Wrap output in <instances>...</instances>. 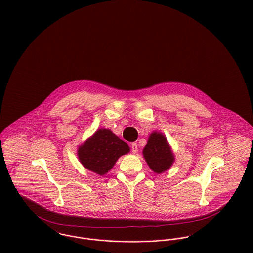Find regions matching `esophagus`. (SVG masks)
<instances>
[{
    "mask_svg": "<svg viewBox=\"0 0 253 253\" xmlns=\"http://www.w3.org/2000/svg\"><path fill=\"white\" fill-rule=\"evenodd\" d=\"M137 151H138L137 144H136V143H132V144H131V152H132L133 154H135V153H137Z\"/></svg>",
    "mask_w": 253,
    "mask_h": 253,
    "instance_id": "1",
    "label": "esophagus"
}]
</instances>
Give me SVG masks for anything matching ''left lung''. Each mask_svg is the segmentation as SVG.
I'll return each instance as SVG.
<instances>
[{"mask_svg": "<svg viewBox=\"0 0 253 253\" xmlns=\"http://www.w3.org/2000/svg\"><path fill=\"white\" fill-rule=\"evenodd\" d=\"M143 156L150 169L156 173L168 170L174 162V156L166 136L161 132H153L143 149Z\"/></svg>", "mask_w": 253, "mask_h": 253, "instance_id": "obj_1", "label": "left lung"}]
</instances>
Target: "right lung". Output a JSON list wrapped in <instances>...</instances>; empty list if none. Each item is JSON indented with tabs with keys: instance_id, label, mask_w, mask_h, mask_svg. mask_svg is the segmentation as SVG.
Instances as JSON below:
<instances>
[{
	"instance_id": "right-lung-1",
	"label": "right lung",
	"mask_w": 253,
	"mask_h": 253,
	"mask_svg": "<svg viewBox=\"0 0 253 253\" xmlns=\"http://www.w3.org/2000/svg\"><path fill=\"white\" fill-rule=\"evenodd\" d=\"M129 147L109 129H99L78 148V158L88 170L104 175Z\"/></svg>"
}]
</instances>
